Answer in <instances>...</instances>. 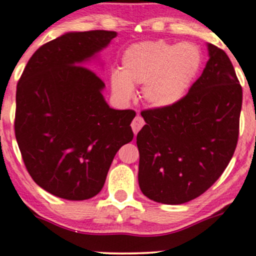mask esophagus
Listing matches in <instances>:
<instances>
[{"mask_svg": "<svg viewBox=\"0 0 256 256\" xmlns=\"http://www.w3.org/2000/svg\"><path fill=\"white\" fill-rule=\"evenodd\" d=\"M144 120H143V118L140 116H134V119L132 120V122H131V128H132V131L134 132V134H137L138 131L140 130V128H143V126H144Z\"/></svg>", "mask_w": 256, "mask_h": 256, "instance_id": "1", "label": "esophagus"}]
</instances>
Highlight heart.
<instances>
[{"label": "heart", "mask_w": 256, "mask_h": 256, "mask_svg": "<svg viewBox=\"0 0 256 256\" xmlns=\"http://www.w3.org/2000/svg\"><path fill=\"white\" fill-rule=\"evenodd\" d=\"M201 52L189 43L149 40L132 44L122 56L120 72L110 74L113 92L122 100L143 84L142 96L152 107H167L184 98L201 67Z\"/></svg>", "instance_id": "heart-1"}]
</instances>
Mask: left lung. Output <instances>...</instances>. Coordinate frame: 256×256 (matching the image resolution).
<instances>
[{
  "mask_svg": "<svg viewBox=\"0 0 256 256\" xmlns=\"http://www.w3.org/2000/svg\"><path fill=\"white\" fill-rule=\"evenodd\" d=\"M210 60L184 98L140 112L138 183L155 202L198 198L230 162L240 134L242 86L226 52L208 44Z\"/></svg>",
  "mask_w": 256,
  "mask_h": 256,
  "instance_id": "obj_1",
  "label": "left lung"
}]
</instances>
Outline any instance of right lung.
Segmentation results:
<instances>
[{
    "mask_svg": "<svg viewBox=\"0 0 256 256\" xmlns=\"http://www.w3.org/2000/svg\"><path fill=\"white\" fill-rule=\"evenodd\" d=\"M116 34L68 32L34 52L16 85L14 131L34 183L82 201L101 192L116 152L131 142L136 112L106 104L104 83L85 60Z\"/></svg>",
    "mask_w": 256,
    "mask_h": 256,
    "instance_id": "1",
    "label": "right lung"
}]
</instances>
